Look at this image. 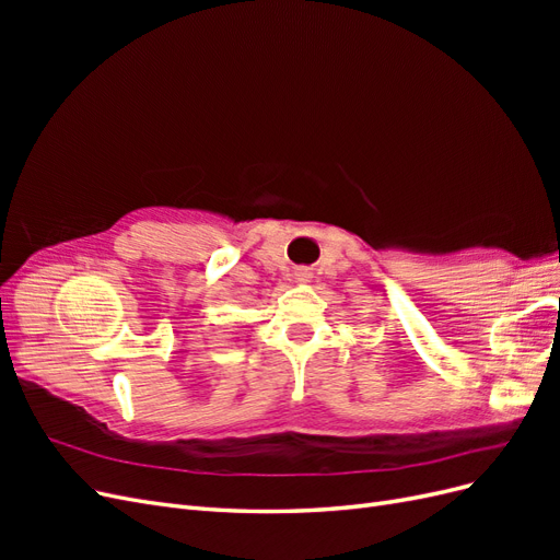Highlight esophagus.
<instances>
[{"label": "esophagus", "mask_w": 560, "mask_h": 560, "mask_svg": "<svg viewBox=\"0 0 560 560\" xmlns=\"http://www.w3.org/2000/svg\"><path fill=\"white\" fill-rule=\"evenodd\" d=\"M313 276H311V270L308 268H296V273H294V280L296 282H308Z\"/></svg>", "instance_id": "esophagus-1"}]
</instances>
